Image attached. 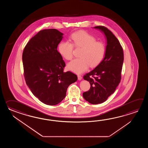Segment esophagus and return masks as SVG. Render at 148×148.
Listing matches in <instances>:
<instances>
[{
  "instance_id": "34e87169",
  "label": "esophagus",
  "mask_w": 148,
  "mask_h": 148,
  "mask_svg": "<svg viewBox=\"0 0 148 148\" xmlns=\"http://www.w3.org/2000/svg\"><path fill=\"white\" fill-rule=\"evenodd\" d=\"M78 79L79 80H81L82 79V77L80 75H78Z\"/></svg>"
}]
</instances>
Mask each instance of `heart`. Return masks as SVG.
Masks as SVG:
<instances>
[{
	"label": "heart",
	"mask_w": 148,
	"mask_h": 148,
	"mask_svg": "<svg viewBox=\"0 0 148 148\" xmlns=\"http://www.w3.org/2000/svg\"><path fill=\"white\" fill-rule=\"evenodd\" d=\"M73 44L68 41L62 42L59 50L62 56L67 60L72 59L73 46L82 48L79 57L68 64V69L75 73H82L88 68L96 66L103 60L106 53L104 42L97 41L96 38L86 32L80 31L73 33L71 36Z\"/></svg>",
	"instance_id": "b5f03b06"
}]
</instances>
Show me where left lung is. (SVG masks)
I'll list each match as a JSON object with an SVG mask.
<instances>
[{
    "label": "left lung",
    "instance_id": "1",
    "mask_svg": "<svg viewBox=\"0 0 148 148\" xmlns=\"http://www.w3.org/2000/svg\"><path fill=\"white\" fill-rule=\"evenodd\" d=\"M94 28L101 30L106 36V53L101 63L84 76V79L89 82L90 88L82 95L89 103L98 104L106 101L119 85L124 53L120 42L112 32L103 26H95Z\"/></svg>",
    "mask_w": 148,
    "mask_h": 148
}]
</instances>
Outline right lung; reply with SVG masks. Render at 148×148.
Here are the masks:
<instances>
[{
	"label": "right lung",
	"instance_id": "add662e5",
	"mask_svg": "<svg viewBox=\"0 0 148 148\" xmlns=\"http://www.w3.org/2000/svg\"><path fill=\"white\" fill-rule=\"evenodd\" d=\"M63 33L56 29L40 31L29 41L22 55L24 75L33 94L44 104L55 105L66 96L67 88L77 80L57 50Z\"/></svg>",
	"mask_w": 148,
	"mask_h": 148
}]
</instances>
